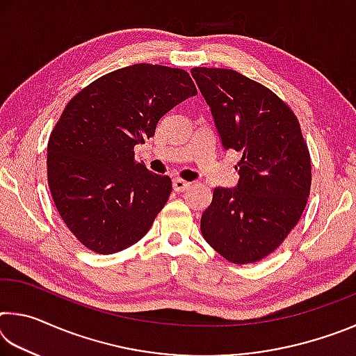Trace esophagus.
<instances>
[{
    "label": "esophagus",
    "instance_id": "obj_1",
    "mask_svg": "<svg viewBox=\"0 0 356 356\" xmlns=\"http://www.w3.org/2000/svg\"><path fill=\"white\" fill-rule=\"evenodd\" d=\"M188 186H190V184L185 182V180H182V179H174L172 180V188H174V191H177V193L185 191L186 188H188Z\"/></svg>",
    "mask_w": 356,
    "mask_h": 356
}]
</instances>
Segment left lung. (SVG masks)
Instances as JSON below:
<instances>
[{
    "instance_id": "8db88e82",
    "label": "left lung",
    "mask_w": 356,
    "mask_h": 356,
    "mask_svg": "<svg viewBox=\"0 0 356 356\" xmlns=\"http://www.w3.org/2000/svg\"><path fill=\"white\" fill-rule=\"evenodd\" d=\"M225 150H236L238 182L216 186L201 216L206 242L234 264L261 261L284 242L311 190L309 150L278 95L231 69L195 67Z\"/></svg>"
}]
</instances>
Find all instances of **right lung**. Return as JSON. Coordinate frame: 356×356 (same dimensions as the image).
Instances as JSON below:
<instances>
[{
  "label": "right lung",
  "mask_w": 356,
  "mask_h": 356,
  "mask_svg": "<svg viewBox=\"0 0 356 356\" xmlns=\"http://www.w3.org/2000/svg\"><path fill=\"white\" fill-rule=\"evenodd\" d=\"M196 94L182 69L134 64L100 76L64 108L48 140V186L65 226L86 248L113 254L146 236L172 185L136 163L134 149Z\"/></svg>",
  "instance_id": "add662e5"
}]
</instances>
